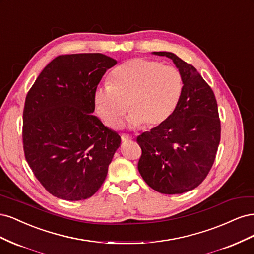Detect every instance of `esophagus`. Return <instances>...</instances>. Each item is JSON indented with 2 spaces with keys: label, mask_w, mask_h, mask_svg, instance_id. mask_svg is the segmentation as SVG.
<instances>
[{
  "label": "esophagus",
  "mask_w": 254,
  "mask_h": 254,
  "mask_svg": "<svg viewBox=\"0 0 254 254\" xmlns=\"http://www.w3.org/2000/svg\"><path fill=\"white\" fill-rule=\"evenodd\" d=\"M122 141L123 142H128V141H131L132 140V136L131 135H128V134H122Z\"/></svg>",
  "instance_id": "esophagus-1"
}]
</instances>
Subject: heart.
<instances>
[{
    "instance_id": "1",
    "label": "heart",
    "mask_w": 254,
    "mask_h": 254,
    "mask_svg": "<svg viewBox=\"0 0 254 254\" xmlns=\"http://www.w3.org/2000/svg\"><path fill=\"white\" fill-rule=\"evenodd\" d=\"M183 78L177 68L157 60L132 58L112 71L109 83L94 94L97 114L107 126L117 127L128 108L131 127L163 124L178 106Z\"/></svg>"
}]
</instances>
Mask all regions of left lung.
<instances>
[{"mask_svg":"<svg viewBox=\"0 0 254 254\" xmlns=\"http://www.w3.org/2000/svg\"><path fill=\"white\" fill-rule=\"evenodd\" d=\"M183 78V92L176 110L163 124L136 137L142 149L137 163L142 178L162 194L194 190L211 171L220 142L216 98L196 68L170 52Z\"/></svg>","mask_w":254,"mask_h":254,"instance_id":"8db88e82","label":"left lung"}]
</instances>
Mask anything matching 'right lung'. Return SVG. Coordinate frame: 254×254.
<instances>
[{
	"label": "right lung",
	"mask_w": 254,
	"mask_h": 254,
	"mask_svg": "<svg viewBox=\"0 0 254 254\" xmlns=\"http://www.w3.org/2000/svg\"><path fill=\"white\" fill-rule=\"evenodd\" d=\"M117 60L99 53L60 55L38 76L25 98V159L42 187L78 201L104 183L121 136L92 112L99 81Z\"/></svg>",
	"instance_id": "1"
}]
</instances>
